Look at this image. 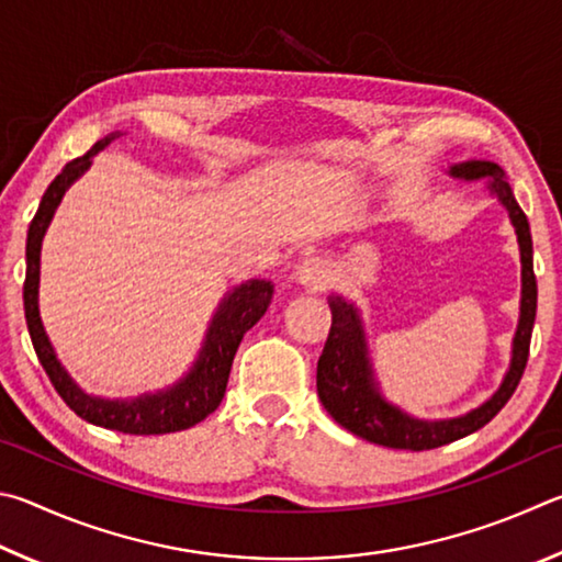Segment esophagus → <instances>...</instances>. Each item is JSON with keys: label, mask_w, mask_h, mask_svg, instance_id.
<instances>
[{"label": "esophagus", "mask_w": 562, "mask_h": 562, "mask_svg": "<svg viewBox=\"0 0 562 562\" xmlns=\"http://www.w3.org/2000/svg\"><path fill=\"white\" fill-rule=\"evenodd\" d=\"M296 281L311 291H323L330 283V273L318 259H308L299 266Z\"/></svg>", "instance_id": "1"}]
</instances>
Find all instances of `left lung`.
<instances>
[{
	"label": "left lung",
	"instance_id": "1",
	"mask_svg": "<svg viewBox=\"0 0 562 562\" xmlns=\"http://www.w3.org/2000/svg\"><path fill=\"white\" fill-rule=\"evenodd\" d=\"M447 175L451 180L461 182H484L488 196H494L504 206L510 226L516 232L520 251V313L514 333V346H510V362L498 390L486 402H481L479 407L447 419L415 417L397 407L395 402H390L385 392H382L375 368H372L366 323H362L360 308L352 301L333 293V296H328L333 323L326 348H323V356L318 360L316 375L318 397L323 407L328 409V415L340 427L380 447L425 451L474 435L476 429L488 425L510 400V395H514L528 362L530 333H533L536 323L538 286L533 273V239H530L526 214L516 202L506 172L496 162H451L447 167Z\"/></svg>",
	"mask_w": 562,
	"mask_h": 562
}]
</instances>
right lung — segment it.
<instances>
[{"label": "right lung", "mask_w": 562, "mask_h": 562, "mask_svg": "<svg viewBox=\"0 0 562 562\" xmlns=\"http://www.w3.org/2000/svg\"><path fill=\"white\" fill-rule=\"evenodd\" d=\"M123 133L115 131L98 140L83 157L68 162L61 175L48 184L42 196V204L29 224L26 234V281H24V313L29 336H32L34 350L42 362L48 380L56 387L58 395L71 407L78 417L91 422L95 427H105L123 435H170V431H182L194 427L206 415L220 407L224 397L226 382H229V370L236 356V348L244 338V333L254 328L256 323L269 308L273 299V283L266 279L241 281L239 286L224 293V299L216 306L214 316L206 326L202 348L196 352L190 370L172 385L143 392L137 397L111 400L98 397L86 392L71 378V372L58 360L52 340L46 336V328L38 313V279H42V244L44 234L52 224L54 214L61 204L64 194L68 192L78 177L88 172L93 165V157L105 150L108 145L117 140Z\"/></svg>", "instance_id": "right-lung-1"}]
</instances>
